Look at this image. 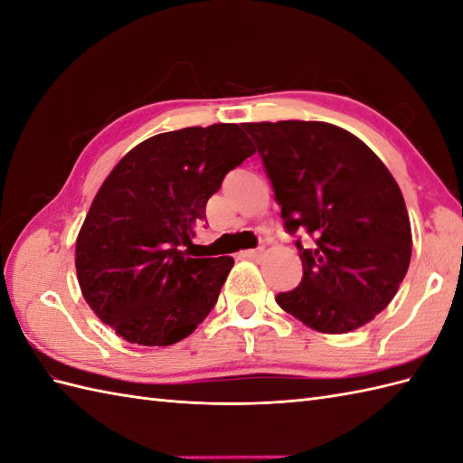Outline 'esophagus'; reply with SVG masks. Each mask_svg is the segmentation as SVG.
I'll return each instance as SVG.
<instances>
[{
	"instance_id": "1",
	"label": "esophagus",
	"mask_w": 463,
	"mask_h": 463,
	"mask_svg": "<svg viewBox=\"0 0 463 463\" xmlns=\"http://www.w3.org/2000/svg\"><path fill=\"white\" fill-rule=\"evenodd\" d=\"M264 254V249H252V250H244L242 258H249V260H258Z\"/></svg>"
}]
</instances>
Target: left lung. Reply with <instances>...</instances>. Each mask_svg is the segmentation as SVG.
<instances>
[{"label": "left lung", "mask_w": 463, "mask_h": 463, "mask_svg": "<svg viewBox=\"0 0 463 463\" xmlns=\"http://www.w3.org/2000/svg\"><path fill=\"white\" fill-rule=\"evenodd\" d=\"M272 183L304 278L276 296L288 314L321 333H349L381 314L412 256L399 183L357 136L327 122L244 124Z\"/></svg>", "instance_id": "left-lung-1"}]
</instances>
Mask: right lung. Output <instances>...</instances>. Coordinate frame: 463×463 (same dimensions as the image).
<instances>
[{
	"mask_svg": "<svg viewBox=\"0 0 463 463\" xmlns=\"http://www.w3.org/2000/svg\"><path fill=\"white\" fill-rule=\"evenodd\" d=\"M252 154L239 124H213L157 134L118 161L74 260L86 304L118 335L165 347L209 316L234 260L191 258V239L224 175Z\"/></svg>",
	"mask_w": 463,
	"mask_h": 463,
	"instance_id": "obj_1",
	"label": "right lung"
}]
</instances>
